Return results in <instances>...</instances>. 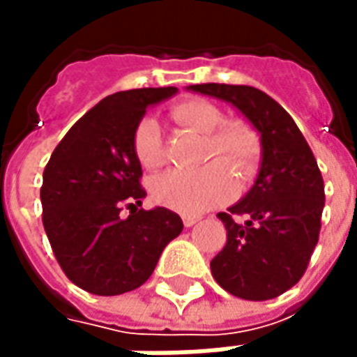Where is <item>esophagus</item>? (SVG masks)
I'll use <instances>...</instances> for the list:
<instances>
[{
	"instance_id": "obj_1",
	"label": "esophagus",
	"mask_w": 357,
	"mask_h": 357,
	"mask_svg": "<svg viewBox=\"0 0 357 357\" xmlns=\"http://www.w3.org/2000/svg\"><path fill=\"white\" fill-rule=\"evenodd\" d=\"M199 222V218H195V216H183V225L185 227H193L195 224Z\"/></svg>"
}]
</instances>
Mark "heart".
<instances>
[{
    "label": "heart",
    "instance_id": "heart-1",
    "mask_svg": "<svg viewBox=\"0 0 357 357\" xmlns=\"http://www.w3.org/2000/svg\"><path fill=\"white\" fill-rule=\"evenodd\" d=\"M172 116L179 124L206 133L208 143L201 170H170L151 183L153 201L181 214H201L224 204L233 193V181L239 185L252 181L260 170L264 155L262 135L255 126L227 118L216 102L206 99H185L172 107ZM133 155L145 170L164 164L160 128L153 118H143L132 137Z\"/></svg>",
    "mask_w": 357,
    "mask_h": 357
}]
</instances>
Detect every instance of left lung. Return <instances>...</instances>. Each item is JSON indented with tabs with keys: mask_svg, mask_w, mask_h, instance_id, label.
<instances>
[{
	"mask_svg": "<svg viewBox=\"0 0 357 357\" xmlns=\"http://www.w3.org/2000/svg\"><path fill=\"white\" fill-rule=\"evenodd\" d=\"M189 89L231 102L262 133L258 179L243 201L218 214L227 243L210 269L233 296L275 298L302 279L319 241L325 187L314 153L291 114L260 89L229 84Z\"/></svg>",
	"mask_w": 357,
	"mask_h": 357,
	"instance_id": "1",
	"label": "left lung"
}]
</instances>
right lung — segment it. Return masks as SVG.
I'll return each mask as SVG.
<instances>
[{
  "instance_id": "1",
  "label": "right lung",
  "mask_w": 357,
  "mask_h": 357,
  "mask_svg": "<svg viewBox=\"0 0 357 357\" xmlns=\"http://www.w3.org/2000/svg\"><path fill=\"white\" fill-rule=\"evenodd\" d=\"M176 91L141 88L105 97L68 130L43 170V229L65 275L91 294L141 287L183 229L172 210L139 208L147 193L132 149L145 109Z\"/></svg>"
}]
</instances>
